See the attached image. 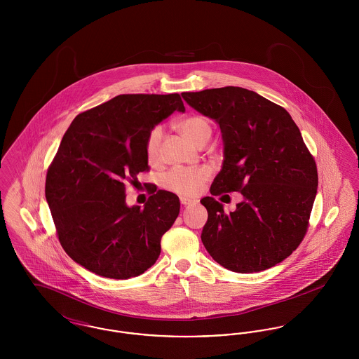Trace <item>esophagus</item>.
<instances>
[{"label": "esophagus", "instance_id": "obj_1", "mask_svg": "<svg viewBox=\"0 0 359 359\" xmlns=\"http://www.w3.org/2000/svg\"><path fill=\"white\" fill-rule=\"evenodd\" d=\"M180 203L183 205H194V203H196V201L189 199V198H180Z\"/></svg>", "mask_w": 359, "mask_h": 359}]
</instances>
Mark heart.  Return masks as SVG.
I'll list each match as a JSON object with an SVG mask.
<instances>
[{
    "label": "heart",
    "instance_id": "b5f03b06",
    "mask_svg": "<svg viewBox=\"0 0 359 359\" xmlns=\"http://www.w3.org/2000/svg\"><path fill=\"white\" fill-rule=\"evenodd\" d=\"M179 129L182 135L187 138L189 142L201 147L205 144L211 137V125L202 116H191L179 123ZM164 130L161 126H154L148 133L145 141V154L149 164H157L160 160V145L163 140ZM210 177V172L207 168H183L176 167L167 172L163 179V187L173 194L182 196H195L201 192L205 182Z\"/></svg>",
    "mask_w": 359,
    "mask_h": 359
}]
</instances>
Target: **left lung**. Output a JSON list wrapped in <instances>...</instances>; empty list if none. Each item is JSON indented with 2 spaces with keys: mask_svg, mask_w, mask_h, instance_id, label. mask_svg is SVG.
Returning a JSON list of instances; mask_svg holds the SVG:
<instances>
[{
  "mask_svg": "<svg viewBox=\"0 0 359 359\" xmlns=\"http://www.w3.org/2000/svg\"><path fill=\"white\" fill-rule=\"evenodd\" d=\"M196 111L217 121L222 170L201 203L208 212L205 250L237 273L265 271L297 249L318 189L316 163L290 113L255 91L227 86L183 93ZM238 190L244 201L224 215L214 196Z\"/></svg>",
  "mask_w": 359,
  "mask_h": 359,
  "instance_id": "1",
  "label": "left lung"
}]
</instances>
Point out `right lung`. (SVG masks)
<instances>
[{"label":"right lung","mask_w":359,"mask_h":359,"mask_svg":"<svg viewBox=\"0 0 359 359\" xmlns=\"http://www.w3.org/2000/svg\"><path fill=\"white\" fill-rule=\"evenodd\" d=\"M179 94H122L78 114L46 179V199L62 248L93 273L126 280L149 269L176 221L177 195L158 189L144 208L126 205V183L149 170L145 141L172 113Z\"/></svg>","instance_id":"1"}]
</instances>
